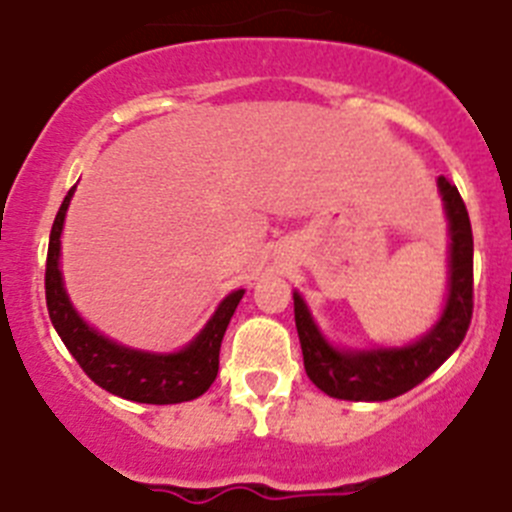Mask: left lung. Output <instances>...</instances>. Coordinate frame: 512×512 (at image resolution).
Listing matches in <instances>:
<instances>
[{
  "label": "left lung",
  "instance_id": "8db88e82",
  "mask_svg": "<svg viewBox=\"0 0 512 512\" xmlns=\"http://www.w3.org/2000/svg\"><path fill=\"white\" fill-rule=\"evenodd\" d=\"M449 219V298L436 326L416 344L400 349H367L342 352L331 347L313 324L311 313L298 293H293L296 329L303 349L306 375L319 390L339 400H390L416 388L431 372L439 370L451 352L464 342L472 321V224L457 186L439 176Z\"/></svg>",
  "mask_w": 512,
  "mask_h": 512
}]
</instances>
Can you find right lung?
<instances>
[{
	"mask_svg": "<svg viewBox=\"0 0 512 512\" xmlns=\"http://www.w3.org/2000/svg\"><path fill=\"white\" fill-rule=\"evenodd\" d=\"M76 186L68 191L61 209L55 214L53 229H50L48 262H45V303H48L50 321L55 331L73 354L81 370L107 393L119 395L124 400L150 405L186 403L199 398L211 388L219 372V349H222L224 331L232 321L237 303L242 301L245 290H234L219 303L209 324L188 347L173 354H150L137 349L119 347L117 342L101 336L91 329L76 311L63 288V275L58 267L61 257V232L66 219L68 201H71Z\"/></svg>",
	"mask_w": 512,
	"mask_h": 512,
	"instance_id": "1",
	"label": "right lung"
}]
</instances>
